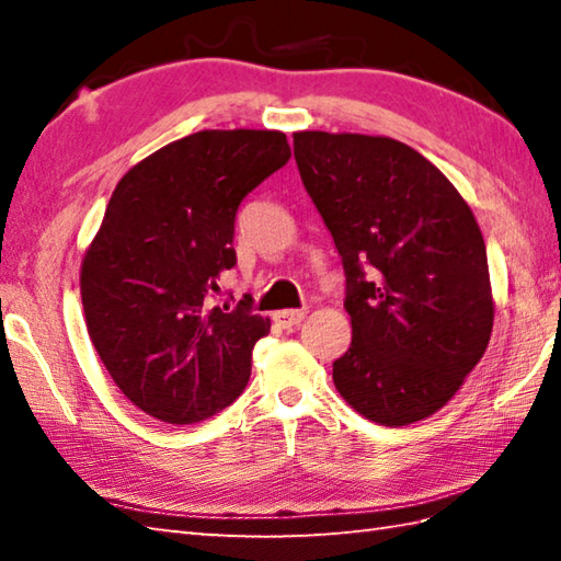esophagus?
<instances>
[{
  "label": "esophagus",
  "mask_w": 561,
  "mask_h": 561,
  "mask_svg": "<svg viewBox=\"0 0 561 561\" xmlns=\"http://www.w3.org/2000/svg\"><path fill=\"white\" fill-rule=\"evenodd\" d=\"M307 317V311L304 309H287V311H277L274 314V324L282 327V329H294L301 324V319Z\"/></svg>",
  "instance_id": "34e87169"
}]
</instances>
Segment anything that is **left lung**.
<instances>
[{"instance_id":"1","label":"left lung","mask_w":561,"mask_h":561,"mask_svg":"<svg viewBox=\"0 0 561 561\" xmlns=\"http://www.w3.org/2000/svg\"><path fill=\"white\" fill-rule=\"evenodd\" d=\"M294 158L346 274L334 386L368 421L411 425L450 401L495 319L485 240L431 160L386 136L294 133Z\"/></svg>"}]
</instances>
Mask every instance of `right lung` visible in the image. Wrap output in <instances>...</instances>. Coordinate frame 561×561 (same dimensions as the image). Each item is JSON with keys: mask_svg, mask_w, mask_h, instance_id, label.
<instances>
[{"mask_svg": "<svg viewBox=\"0 0 561 561\" xmlns=\"http://www.w3.org/2000/svg\"><path fill=\"white\" fill-rule=\"evenodd\" d=\"M291 156L279 130H201L133 165L81 262L89 336L123 396L158 421H205L244 391L270 319L215 307L237 207Z\"/></svg>", "mask_w": 561, "mask_h": 561, "instance_id": "1", "label": "right lung"}]
</instances>
